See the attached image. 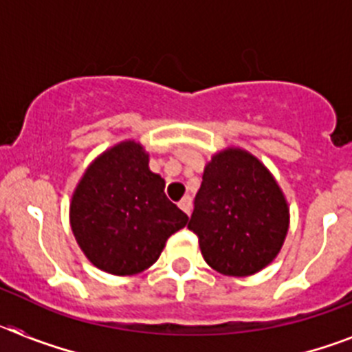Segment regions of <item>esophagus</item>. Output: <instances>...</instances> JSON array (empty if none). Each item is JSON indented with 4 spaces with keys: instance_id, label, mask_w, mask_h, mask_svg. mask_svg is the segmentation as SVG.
Wrapping results in <instances>:
<instances>
[{
    "instance_id": "obj_1",
    "label": "esophagus",
    "mask_w": 352,
    "mask_h": 352,
    "mask_svg": "<svg viewBox=\"0 0 352 352\" xmlns=\"http://www.w3.org/2000/svg\"><path fill=\"white\" fill-rule=\"evenodd\" d=\"M178 206L182 208V211H185L186 214H190L192 213V199L186 195V197H183L182 201H179Z\"/></svg>"
}]
</instances>
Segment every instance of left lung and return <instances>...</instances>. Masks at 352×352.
Returning a JSON list of instances; mask_svg holds the SVG:
<instances>
[{
  "label": "left lung",
  "instance_id": "8db88e82",
  "mask_svg": "<svg viewBox=\"0 0 352 352\" xmlns=\"http://www.w3.org/2000/svg\"><path fill=\"white\" fill-rule=\"evenodd\" d=\"M287 227L284 194L256 157L241 149L214 155L188 222L211 268L229 276L257 273L275 259Z\"/></svg>",
  "mask_w": 352,
  "mask_h": 352
}]
</instances>
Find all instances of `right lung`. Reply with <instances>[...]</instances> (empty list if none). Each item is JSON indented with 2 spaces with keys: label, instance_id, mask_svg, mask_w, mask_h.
<instances>
[{
  "label": "right lung",
  "instance_id": "obj_1",
  "mask_svg": "<svg viewBox=\"0 0 352 352\" xmlns=\"http://www.w3.org/2000/svg\"><path fill=\"white\" fill-rule=\"evenodd\" d=\"M166 182L148 169V155L121 142L93 162L72 197L77 243L96 268L133 275L160 257L170 234L188 217L164 192Z\"/></svg>",
  "mask_w": 352,
  "mask_h": 352
}]
</instances>
